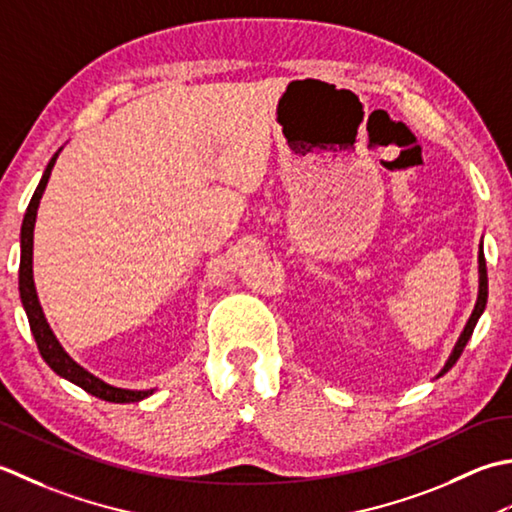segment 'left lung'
Here are the masks:
<instances>
[{
  "instance_id": "obj_1",
  "label": "left lung",
  "mask_w": 512,
  "mask_h": 512,
  "mask_svg": "<svg viewBox=\"0 0 512 512\" xmlns=\"http://www.w3.org/2000/svg\"><path fill=\"white\" fill-rule=\"evenodd\" d=\"M477 271H479V289H477V302H475V309H473L471 318H468L464 331L460 333V338H457L455 347H453V351H451V356H448V360L444 362L442 371L437 373L435 378H442L444 373H448V371L453 369V364L457 362V358L462 356V351H464V347H466V342L471 340V336H473V329H475V325H477V320L482 318L484 309H486V298H488V276H486V260H484V245H482V243H479V252H477Z\"/></svg>"
}]
</instances>
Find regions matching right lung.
Returning <instances> with one entry per match:
<instances>
[{"label":"right lung","mask_w":512,"mask_h":512,"mask_svg":"<svg viewBox=\"0 0 512 512\" xmlns=\"http://www.w3.org/2000/svg\"><path fill=\"white\" fill-rule=\"evenodd\" d=\"M61 150L55 152L50 163L46 165L44 176L37 185V190L30 198V205L24 216L22 223V258H19V298H22L24 311L30 322V331H33L35 342L39 347L41 358L46 360L48 367L55 371L59 378H64L72 384H77L83 391H88L90 395H95L99 400L106 402H117V404H130V402H141L156 389H121V387H112V384L103 382L97 378L95 373H90L88 369H83L77 360L70 358V353L61 347V342L57 340L55 331L50 329L44 309H41V302L37 296V287H35V276H33V243H35V223H37V210L41 203V196L46 192L48 179L52 174V168H55L57 156Z\"/></svg>","instance_id":"obj_1"}]
</instances>
